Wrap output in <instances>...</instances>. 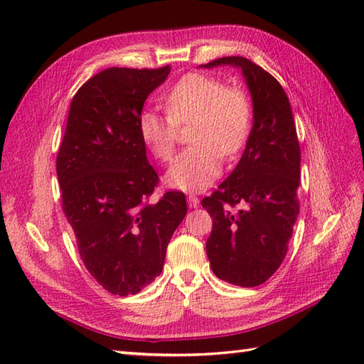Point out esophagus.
<instances>
[{
	"mask_svg": "<svg viewBox=\"0 0 364 364\" xmlns=\"http://www.w3.org/2000/svg\"><path fill=\"white\" fill-rule=\"evenodd\" d=\"M188 203H189V206H191V208H197V206L200 205V198H198L197 196H194V194H189V197H188Z\"/></svg>",
	"mask_w": 364,
	"mask_h": 364,
	"instance_id": "obj_1",
	"label": "esophagus"
}]
</instances>
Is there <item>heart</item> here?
<instances>
[{
  "instance_id": "obj_1",
  "label": "heart",
  "mask_w": 364,
  "mask_h": 364,
  "mask_svg": "<svg viewBox=\"0 0 364 364\" xmlns=\"http://www.w3.org/2000/svg\"><path fill=\"white\" fill-rule=\"evenodd\" d=\"M167 115L146 109L139 117V134L153 156H173L178 127L194 123L191 144L166 173V183L180 191H202L222 172V158L242 149L252 123L250 100L242 90L227 89L215 76L191 73L166 97Z\"/></svg>"
}]
</instances>
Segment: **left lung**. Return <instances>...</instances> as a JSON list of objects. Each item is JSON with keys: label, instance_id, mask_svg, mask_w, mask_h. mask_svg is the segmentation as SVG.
Here are the masks:
<instances>
[{"label": "left lung", "instance_id": "obj_1", "mask_svg": "<svg viewBox=\"0 0 364 364\" xmlns=\"http://www.w3.org/2000/svg\"><path fill=\"white\" fill-rule=\"evenodd\" d=\"M241 68L253 105V127L233 172L202 206L213 218L206 253L215 277L253 288L280 267L299 215L300 145L288 95L250 59L219 58L200 65ZM236 204L243 208L233 210Z\"/></svg>", "mask_w": 364, "mask_h": 364}]
</instances>
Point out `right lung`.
<instances>
[{
	"mask_svg": "<svg viewBox=\"0 0 364 364\" xmlns=\"http://www.w3.org/2000/svg\"><path fill=\"white\" fill-rule=\"evenodd\" d=\"M161 68L112 67L76 92L59 146L63 210L84 266L115 296L137 294L162 272L166 250L188 213L183 192L149 203L158 173L146 159L139 117L167 80Z\"/></svg>",
	"mask_w": 364,
	"mask_h": 364,
	"instance_id": "add662e5",
	"label": "right lung"
}]
</instances>
